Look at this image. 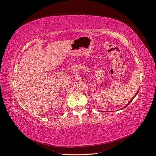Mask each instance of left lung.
I'll return each mask as SVG.
<instances>
[{
  "instance_id": "obj_1",
  "label": "left lung",
  "mask_w": 156,
  "mask_h": 156,
  "mask_svg": "<svg viewBox=\"0 0 156 156\" xmlns=\"http://www.w3.org/2000/svg\"><path fill=\"white\" fill-rule=\"evenodd\" d=\"M138 92H139V91H137V93H136V94H135V96H134V97H133V99H131V101H129V103H128V104H127V105H126V106H127V105H129V103H131V101H133V99H134V98H135V96H136V95H137V93H138ZM126 106H125V107H126ZM125 107H124V108H125Z\"/></svg>"
}]
</instances>
